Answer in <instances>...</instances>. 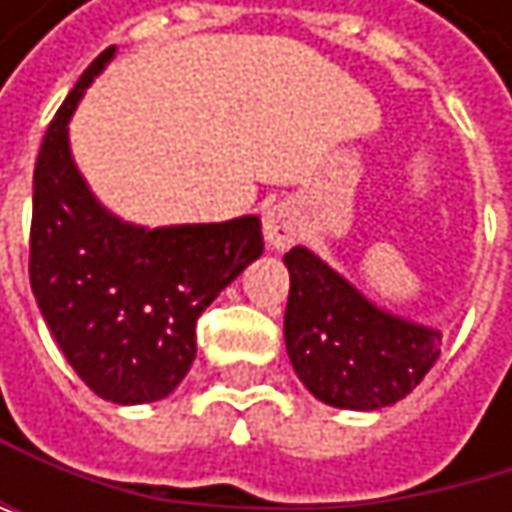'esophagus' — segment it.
<instances>
[{"label": "esophagus", "instance_id": "obj_1", "mask_svg": "<svg viewBox=\"0 0 512 512\" xmlns=\"http://www.w3.org/2000/svg\"><path fill=\"white\" fill-rule=\"evenodd\" d=\"M299 237V219L290 204H275L263 213V240L269 249L284 252Z\"/></svg>", "mask_w": 512, "mask_h": 512}]
</instances>
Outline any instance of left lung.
Here are the masks:
<instances>
[{
	"mask_svg": "<svg viewBox=\"0 0 512 512\" xmlns=\"http://www.w3.org/2000/svg\"><path fill=\"white\" fill-rule=\"evenodd\" d=\"M284 344L302 385L335 409L373 412L403 400L436 364L442 332L367 299L305 246L284 255Z\"/></svg>",
	"mask_w": 512,
	"mask_h": 512,
	"instance_id": "1",
	"label": "left lung"
}]
</instances>
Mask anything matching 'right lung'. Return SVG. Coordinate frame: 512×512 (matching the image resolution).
Instances as JSON below:
<instances>
[{
	"label": "right lung",
	"instance_id": "add662e5",
	"mask_svg": "<svg viewBox=\"0 0 512 512\" xmlns=\"http://www.w3.org/2000/svg\"><path fill=\"white\" fill-rule=\"evenodd\" d=\"M118 47L55 112L35 165L29 278L58 350L103 400L168 397L195 361L201 311L263 255L260 219L145 228L100 204L70 151V115Z\"/></svg>",
	"mask_w": 512,
	"mask_h": 512
}]
</instances>
